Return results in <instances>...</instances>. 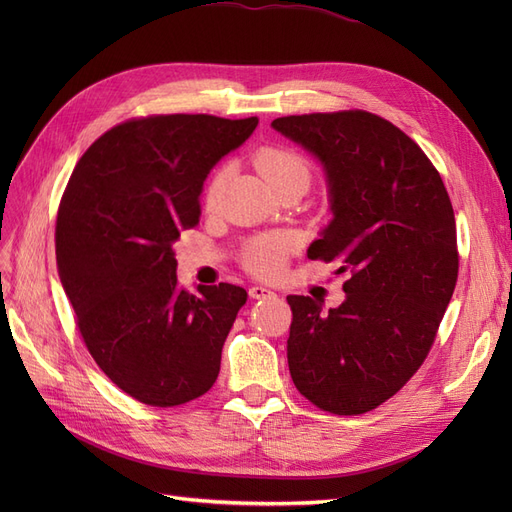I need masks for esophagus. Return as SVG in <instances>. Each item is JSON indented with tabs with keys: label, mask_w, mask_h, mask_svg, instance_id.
I'll return each mask as SVG.
<instances>
[{
	"label": "esophagus",
	"mask_w": 512,
	"mask_h": 512,
	"mask_svg": "<svg viewBox=\"0 0 512 512\" xmlns=\"http://www.w3.org/2000/svg\"><path fill=\"white\" fill-rule=\"evenodd\" d=\"M250 297L252 299H271V297H275V292L265 288V286H252L250 288Z\"/></svg>",
	"instance_id": "obj_1"
}]
</instances>
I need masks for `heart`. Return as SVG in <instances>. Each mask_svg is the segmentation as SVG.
I'll list each match as a JSON object with an SVG mask.
<instances>
[{
	"instance_id": "1",
	"label": "heart",
	"mask_w": 512,
	"mask_h": 512,
	"mask_svg": "<svg viewBox=\"0 0 512 512\" xmlns=\"http://www.w3.org/2000/svg\"><path fill=\"white\" fill-rule=\"evenodd\" d=\"M254 162L260 175L271 183L273 190L294 179H303L309 183V162L294 149L262 147L256 153ZM224 179V168H215L207 177L203 188V207L207 211L218 209L222 200ZM290 252L292 239L288 235H280V232H271V235H258L247 241L241 250V262L247 271L258 277H273L284 269Z\"/></svg>"
}]
</instances>
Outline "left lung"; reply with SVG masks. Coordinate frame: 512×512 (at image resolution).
Here are the masks:
<instances>
[{"mask_svg": "<svg viewBox=\"0 0 512 512\" xmlns=\"http://www.w3.org/2000/svg\"><path fill=\"white\" fill-rule=\"evenodd\" d=\"M271 126L324 164L333 222L307 258L350 273L346 301L322 312L290 294L288 367L324 412L378 408L423 365L459 273L451 198L436 166L380 115L352 108L277 117Z\"/></svg>", "mask_w": 512, "mask_h": 512, "instance_id": "8db88e82", "label": "left lung"}]
</instances>
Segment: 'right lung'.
Returning <instances> with one entry per match:
<instances>
[{
    "instance_id": "add662e5",
    "label": "right lung",
    "mask_w": 512,
    "mask_h": 512,
    "mask_svg": "<svg viewBox=\"0 0 512 512\" xmlns=\"http://www.w3.org/2000/svg\"><path fill=\"white\" fill-rule=\"evenodd\" d=\"M258 117L147 115L104 132L61 196L59 277L83 342L123 393L156 408L205 395L247 292L177 284L173 243L200 220L215 162L243 145Z\"/></svg>"
}]
</instances>
